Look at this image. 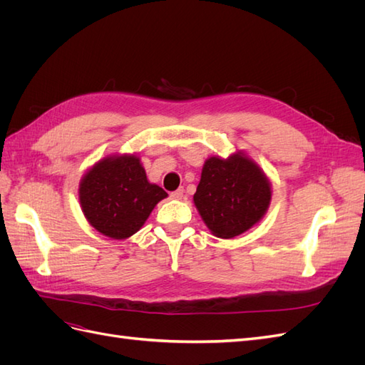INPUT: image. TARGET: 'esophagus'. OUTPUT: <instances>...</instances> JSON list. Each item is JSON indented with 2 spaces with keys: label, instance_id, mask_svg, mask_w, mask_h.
Instances as JSON below:
<instances>
[{
  "label": "esophagus",
  "instance_id": "esophagus-1",
  "mask_svg": "<svg viewBox=\"0 0 365 365\" xmlns=\"http://www.w3.org/2000/svg\"><path fill=\"white\" fill-rule=\"evenodd\" d=\"M182 195H184V189H178V190H175V192L170 193V197H172V200H181Z\"/></svg>",
  "mask_w": 365,
  "mask_h": 365
}]
</instances>
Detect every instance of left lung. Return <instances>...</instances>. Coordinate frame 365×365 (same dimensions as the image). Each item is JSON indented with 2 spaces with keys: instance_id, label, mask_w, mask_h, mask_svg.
Here are the masks:
<instances>
[{
  "instance_id": "1",
  "label": "left lung",
  "mask_w": 365,
  "mask_h": 365,
  "mask_svg": "<svg viewBox=\"0 0 365 365\" xmlns=\"http://www.w3.org/2000/svg\"><path fill=\"white\" fill-rule=\"evenodd\" d=\"M193 201L212 233L230 239L262 219L271 201V185L257 164L244 155L212 157L204 164Z\"/></svg>"
}]
</instances>
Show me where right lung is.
<instances>
[{
    "label": "right lung",
    "instance_id": "right-lung-1",
    "mask_svg": "<svg viewBox=\"0 0 365 365\" xmlns=\"http://www.w3.org/2000/svg\"><path fill=\"white\" fill-rule=\"evenodd\" d=\"M168 196L150 184L137 157H109L98 161L81 182L82 212L97 231L126 239L146 222L150 212Z\"/></svg>",
    "mask_w": 365,
    "mask_h": 365
}]
</instances>
